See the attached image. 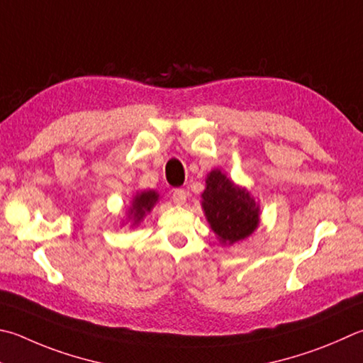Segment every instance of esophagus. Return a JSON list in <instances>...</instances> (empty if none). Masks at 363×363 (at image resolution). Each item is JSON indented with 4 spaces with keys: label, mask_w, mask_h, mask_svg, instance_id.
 Wrapping results in <instances>:
<instances>
[{
    "label": "esophagus",
    "mask_w": 363,
    "mask_h": 363,
    "mask_svg": "<svg viewBox=\"0 0 363 363\" xmlns=\"http://www.w3.org/2000/svg\"><path fill=\"white\" fill-rule=\"evenodd\" d=\"M171 199L176 204H184L187 200V192L184 189H174L173 192H171Z\"/></svg>",
    "instance_id": "obj_1"
}]
</instances>
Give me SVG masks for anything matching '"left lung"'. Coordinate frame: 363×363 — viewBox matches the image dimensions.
<instances>
[{
    "mask_svg": "<svg viewBox=\"0 0 363 363\" xmlns=\"http://www.w3.org/2000/svg\"><path fill=\"white\" fill-rule=\"evenodd\" d=\"M204 181L201 208L220 245L233 246L249 238L260 223L259 203L219 168L211 169Z\"/></svg>",
    "mask_w": 363,
    "mask_h": 363,
    "instance_id": "left-lung-1",
    "label": "left lung"
}]
</instances>
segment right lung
<instances>
[{
	"label": "right lung",
	"instance_id": "add662e5",
	"mask_svg": "<svg viewBox=\"0 0 363 363\" xmlns=\"http://www.w3.org/2000/svg\"><path fill=\"white\" fill-rule=\"evenodd\" d=\"M160 199V194L157 190H141V192H136L131 199L130 208L127 209V219L122 220V225L125 223H130V228H135L140 225L144 217H146L152 208L157 204Z\"/></svg>",
	"mask_w": 363,
	"mask_h": 363
}]
</instances>
